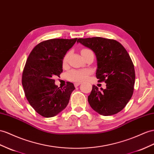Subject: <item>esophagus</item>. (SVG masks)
I'll list each match as a JSON object with an SVG mask.
<instances>
[{
  "label": "esophagus",
  "mask_w": 154,
  "mask_h": 154,
  "mask_svg": "<svg viewBox=\"0 0 154 154\" xmlns=\"http://www.w3.org/2000/svg\"><path fill=\"white\" fill-rule=\"evenodd\" d=\"M81 84V82H74V86H75V87H77V86H79Z\"/></svg>",
  "instance_id": "esophagus-1"
}]
</instances>
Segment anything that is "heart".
Wrapping results in <instances>:
<instances>
[{
  "mask_svg": "<svg viewBox=\"0 0 154 154\" xmlns=\"http://www.w3.org/2000/svg\"><path fill=\"white\" fill-rule=\"evenodd\" d=\"M88 49H82L81 52H83L85 51H88ZM69 56V53H66L65 56L63 58L62 63L63 65H66L67 62L68 61V58ZM90 71L88 69H82V70H79V69H73L70 71L68 73V79L72 81H82L85 80L87 78L88 75L90 74Z\"/></svg>",
  "mask_w": 154,
  "mask_h": 154,
  "instance_id": "obj_1",
  "label": "heart"
}]
</instances>
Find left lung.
<instances>
[{"label": "left lung", "instance_id": "1", "mask_svg": "<svg viewBox=\"0 0 154 154\" xmlns=\"http://www.w3.org/2000/svg\"><path fill=\"white\" fill-rule=\"evenodd\" d=\"M78 43L92 49L97 58L96 77L106 88L92 86L88 97L94 111L103 116L113 115L123 109L131 98L135 80L133 63L120 43L101 37L79 38Z\"/></svg>", "mask_w": 154, "mask_h": 154}]
</instances>
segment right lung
Returning <instances> with one entry per match:
<instances>
[{"label": "right lung", "instance_id": "obj_1", "mask_svg": "<svg viewBox=\"0 0 154 154\" xmlns=\"http://www.w3.org/2000/svg\"><path fill=\"white\" fill-rule=\"evenodd\" d=\"M77 38L51 39L34 47L27 58L22 75V85L30 105L45 118L56 116L68 105L75 90L73 83L60 88L54 77L62 72L64 55Z\"/></svg>", "mask_w": 154, "mask_h": 154}]
</instances>
